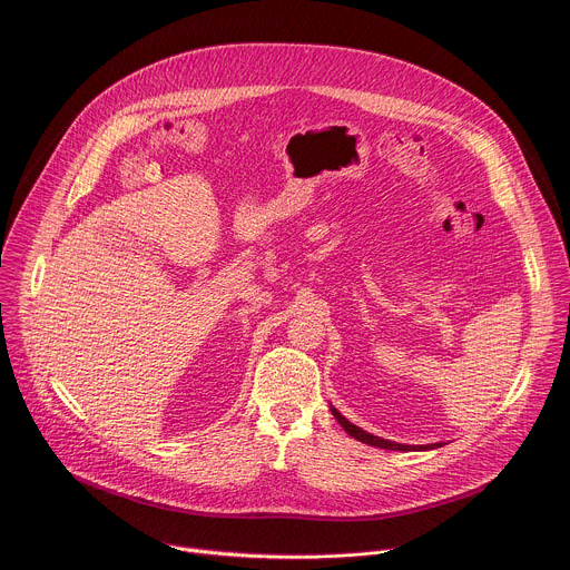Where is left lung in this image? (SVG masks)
Instances as JSON below:
<instances>
[{"label": "left lung", "instance_id": "obj_1", "mask_svg": "<svg viewBox=\"0 0 570 570\" xmlns=\"http://www.w3.org/2000/svg\"><path fill=\"white\" fill-rule=\"evenodd\" d=\"M332 413H334V417L338 420V424L352 435V438H356L358 442H365V444H372V446H379V449H390V451H426V449H438V446H442V444H426V446H409V444H396V442H390V440H383V438H376V435H370V433H365L363 429H358V426H354V424H350L336 409H332Z\"/></svg>", "mask_w": 570, "mask_h": 570}]
</instances>
